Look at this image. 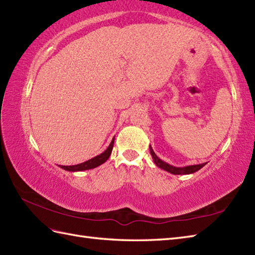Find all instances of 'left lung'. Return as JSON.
<instances>
[{
	"label": "left lung",
	"instance_id": "1",
	"mask_svg": "<svg viewBox=\"0 0 255 255\" xmlns=\"http://www.w3.org/2000/svg\"><path fill=\"white\" fill-rule=\"evenodd\" d=\"M150 153H151V155L153 157V161H154V163L157 165L159 168H163L164 170H167V171H169V173L174 174V175H181V174L186 175V174L195 173V171H198L200 168H202L204 165L206 164V163H203V164H199V165H191V166H186V167H174V166H171V165L163 162L162 159H159L156 156L154 151H153L151 145H150Z\"/></svg>",
	"mask_w": 255,
	"mask_h": 255
}]
</instances>
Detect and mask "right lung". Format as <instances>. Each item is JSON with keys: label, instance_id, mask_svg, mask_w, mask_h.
Segmentation results:
<instances>
[{"label": "right lung", "instance_id": "add662e5", "mask_svg": "<svg viewBox=\"0 0 255 255\" xmlns=\"http://www.w3.org/2000/svg\"><path fill=\"white\" fill-rule=\"evenodd\" d=\"M113 145H114V139L112 140L111 144L109 145L108 149H106L102 154H100L96 157H93L91 159H89V161L85 162V163H81L78 165H73V166H61L62 168L69 170V171H79V170H87V169H91L94 167H98L100 166L101 164H103L104 162L108 161V158L110 157L112 150H113Z\"/></svg>", "mask_w": 255, "mask_h": 255}]
</instances>
